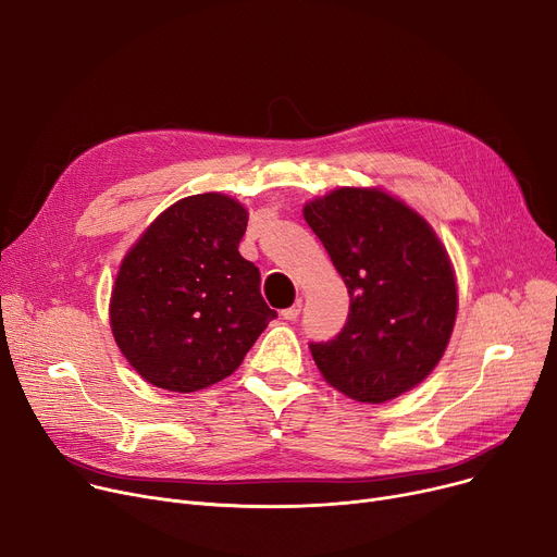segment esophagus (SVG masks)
Returning <instances> with one entry per match:
<instances>
[{
	"instance_id": "esophagus-1",
	"label": "esophagus",
	"mask_w": 557,
	"mask_h": 557,
	"mask_svg": "<svg viewBox=\"0 0 557 557\" xmlns=\"http://www.w3.org/2000/svg\"><path fill=\"white\" fill-rule=\"evenodd\" d=\"M300 311H302V300H296L294 307H288V309L282 311V318H284V320H298Z\"/></svg>"
}]
</instances>
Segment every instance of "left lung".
Returning <instances> with one entry per match:
<instances>
[{
    "mask_svg": "<svg viewBox=\"0 0 557 557\" xmlns=\"http://www.w3.org/2000/svg\"><path fill=\"white\" fill-rule=\"evenodd\" d=\"M302 212L349 294L345 327L309 343L320 374L366 404L416 388L443 359L456 323L445 246L418 212L376 187L334 189Z\"/></svg>",
    "mask_w": 557,
    "mask_h": 557,
    "instance_id": "left-lung-1",
    "label": "left lung"
}]
</instances>
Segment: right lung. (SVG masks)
Segmentation results:
<instances>
[{
    "mask_svg": "<svg viewBox=\"0 0 557 557\" xmlns=\"http://www.w3.org/2000/svg\"><path fill=\"white\" fill-rule=\"evenodd\" d=\"M242 202L196 194L173 202L126 252L110 300V327L146 382L194 393L237 370L277 313L259 271L239 255Z\"/></svg>",
    "mask_w": 557,
    "mask_h": 557,
    "instance_id": "right-lung-1",
    "label": "right lung"
}]
</instances>
